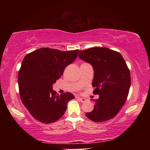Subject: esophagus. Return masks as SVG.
<instances>
[{
  "label": "esophagus",
  "mask_w": 150,
  "mask_h": 150,
  "mask_svg": "<svg viewBox=\"0 0 150 150\" xmlns=\"http://www.w3.org/2000/svg\"><path fill=\"white\" fill-rule=\"evenodd\" d=\"M78 99H79V100L80 101V102H81V103H85L86 100H87V99H86V98H77Z\"/></svg>",
  "instance_id": "esophagus-1"
}]
</instances>
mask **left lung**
Instances as JSON below:
<instances>
[{"label": "left lung", "mask_w": 150, "mask_h": 150, "mask_svg": "<svg viewBox=\"0 0 150 150\" xmlns=\"http://www.w3.org/2000/svg\"><path fill=\"white\" fill-rule=\"evenodd\" d=\"M81 59L95 71L93 94L99 95L93 111L86 112L95 122L110 120L117 115L128 97L131 84L130 71L120 53L106 47H92L80 51Z\"/></svg>", "instance_id": "1"}]
</instances>
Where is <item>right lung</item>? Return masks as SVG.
<instances>
[{"label": "right lung", "mask_w": 150, "mask_h": 150, "mask_svg": "<svg viewBox=\"0 0 150 150\" xmlns=\"http://www.w3.org/2000/svg\"><path fill=\"white\" fill-rule=\"evenodd\" d=\"M78 52L79 50L62 52L44 47L24 57L18 76L20 96L37 120L49 124L59 120L64 115L68 102L74 98L68 92L59 95L52 85L65 67L74 62Z\"/></svg>", "instance_id": "add662e5"}]
</instances>
